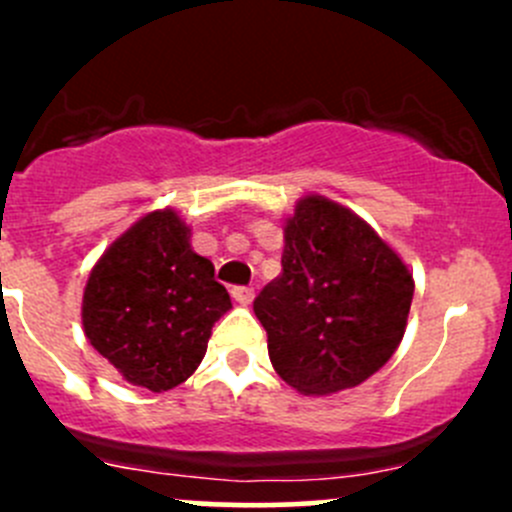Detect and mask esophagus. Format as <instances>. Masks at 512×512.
Here are the masks:
<instances>
[{
	"label": "esophagus",
	"instance_id": "34e87169",
	"mask_svg": "<svg viewBox=\"0 0 512 512\" xmlns=\"http://www.w3.org/2000/svg\"><path fill=\"white\" fill-rule=\"evenodd\" d=\"M232 299L240 304H250L255 299V289L252 287H232Z\"/></svg>",
	"mask_w": 512,
	"mask_h": 512
}]
</instances>
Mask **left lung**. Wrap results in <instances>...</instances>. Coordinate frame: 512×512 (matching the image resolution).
<instances>
[{"instance_id": "left-lung-1", "label": "left lung", "mask_w": 512, "mask_h": 512, "mask_svg": "<svg viewBox=\"0 0 512 512\" xmlns=\"http://www.w3.org/2000/svg\"><path fill=\"white\" fill-rule=\"evenodd\" d=\"M414 277L359 215L322 195L285 225L282 275L255 299L277 374L302 394L352 389L406 332Z\"/></svg>"}]
</instances>
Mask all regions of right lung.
Masks as SVG:
<instances>
[{
    "mask_svg": "<svg viewBox=\"0 0 512 512\" xmlns=\"http://www.w3.org/2000/svg\"><path fill=\"white\" fill-rule=\"evenodd\" d=\"M230 307L213 262L190 247V227L175 210H156L96 262L81 319L91 347L123 379L168 391L198 369L213 324Z\"/></svg>",
    "mask_w": 512,
    "mask_h": 512,
    "instance_id": "add662e5",
    "label": "right lung"
}]
</instances>
